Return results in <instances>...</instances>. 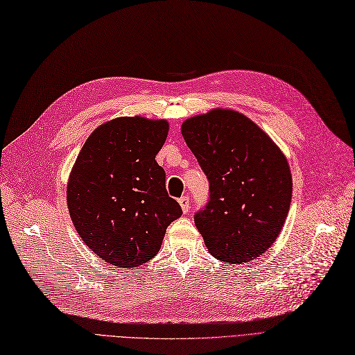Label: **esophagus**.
Instances as JSON below:
<instances>
[{
	"instance_id": "34e87169",
	"label": "esophagus",
	"mask_w": 355,
	"mask_h": 355,
	"mask_svg": "<svg viewBox=\"0 0 355 355\" xmlns=\"http://www.w3.org/2000/svg\"><path fill=\"white\" fill-rule=\"evenodd\" d=\"M180 206L182 209V212L187 214L190 211V199L187 198V196H182V198H180Z\"/></svg>"
}]
</instances>
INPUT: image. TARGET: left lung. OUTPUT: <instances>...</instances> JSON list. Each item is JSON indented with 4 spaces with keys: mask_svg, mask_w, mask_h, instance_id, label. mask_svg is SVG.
Segmentation results:
<instances>
[{
    "mask_svg": "<svg viewBox=\"0 0 355 355\" xmlns=\"http://www.w3.org/2000/svg\"><path fill=\"white\" fill-rule=\"evenodd\" d=\"M209 181V200L194 224L211 254L225 263L253 260L278 239L293 196L282 152L252 120L214 110L181 125Z\"/></svg>",
    "mask_w": 355,
    "mask_h": 355,
    "instance_id": "left-lung-1",
    "label": "left lung"
}]
</instances>
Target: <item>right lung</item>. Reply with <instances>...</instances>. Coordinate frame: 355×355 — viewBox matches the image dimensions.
<instances>
[{
	"instance_id": "add662e5",
	"label": "right lung",
	"mask_w": 355,
	"mask_h": 355,
	"mask_svg": "<svg viewBox=\"0 0 355 355\" xmlns=\"http://www.w3.org/2000/svg\"><path fill=\"white\" fill-rule=\"evenodd\" d=\"M168 123L121 116L89 136L73 166L67 205L76 231L105 263L136 268L159 252L165 231L181 216L155 156Z\"/></svg>"
}]
</instances>
